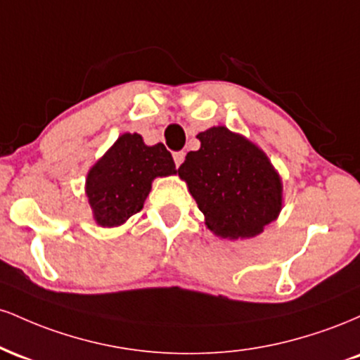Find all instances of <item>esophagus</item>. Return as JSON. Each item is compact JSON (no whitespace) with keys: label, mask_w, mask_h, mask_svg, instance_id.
Masks as SVG:
<instances>
[{"label":"esophagus","mask_w":360,"mask_h":360,"mask_svg":"<svg viewBox=\"0 0 360 360\" xmlns=\"http://www.w3.org/2000/svg\"><path fill=\"white\" fill-rule=\"evenodd\" d=\"M184 152H174V162H176V167H179L181 164H183V160H184Z\"/></svg>","instance_id":"34e87169"}]
</instances>
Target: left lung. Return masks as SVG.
Listing matches in <instances>:
<instances>
[{"label":"left lung","instance_id":"8db88e82","mask_svg":"<svg viewBox=\"0 0 360 360\" xmlns=\"http://www.w3.org/2000/svg\"><path fill=\"white\" fill-rule=\"evenodd\" d=\"M177 174L188 184L205 225L217 237H257L283 210V181L262 148L218 125L196 135Z\"/></svg>","mask_w":360,"mask_h":360}]
</instances>
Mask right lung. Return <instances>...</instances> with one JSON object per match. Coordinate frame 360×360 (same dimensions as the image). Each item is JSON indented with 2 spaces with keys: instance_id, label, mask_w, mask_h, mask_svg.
<instances>
[{
  "instance_id": "right-lung-1",
  "label": "right lung",
  "mask_w": 360,
  "mask_h": 360,
  "mask_svg": "<svg viewBox=\"0 0 360 360\" xmlns=\"http://www.w3.org/2000/svg\"><path fill=\"white\" fill-rule=\"evenodd\" d=\"M177 174L164 143L147 146L142 135L122 134L86 176L93 220L103 229L123 225L143 208L155 177Z\"/></svg>"
}]
</instances>
